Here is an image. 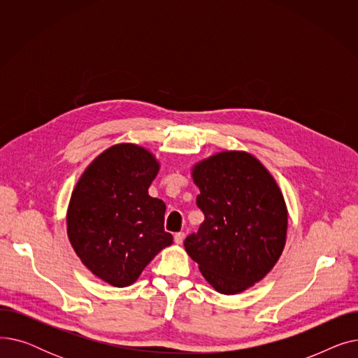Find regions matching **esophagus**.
Listing matches in <instances>:
<instances>
[{"label": "esophagus", "mask_w": 358, "mask_h": 358, "mask_svg": "<svg viewBox=\"0 0 358 358\" xmlns=\"http://www.w3.org/2000/svg\"><path fill=\"white\" fill-rule=\"evenodd\" d=\"M184 236H185V234H184V232H178V234H176V235H174V241H176V243H178V245H181L182 241H184Z\"/></svg>", "instance_id": "1"}]
</instances>
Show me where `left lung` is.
I'll return each mask as SVG.
<instances>
[{"mask_svg": "<svg viewBox=\"0 0 358 358\" xmlns=\"http://www.w3.org/2000/svg\"><path fill=\"white\" fill-rule=\"evenodd\" d=\"M192 176L204 222L185 238V251L216 292L238 294L264 278L285 250V197L268 169L243 150L206 158Z\"/></svg>", "mask_w": 358, "mask_h": 358, "instance_id": "left-lung-1", "label": "left lung"}]
</instances>
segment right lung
I'll return each instance as SVG.
<instances>
[{"instance_id": "1", "label": "right lung", "mask_w": 358, "mask_h": 358, "mask_svg": "<svg viewBox=\"0 0 358 358\" xmlns=\"http://www.w3.org/2000/svg\"><path fill=\"white\" fill-rule=\"evenodd\" d=\"M159 162L135 143L113 145L94 159L72 192L66 232L83 264L115 287L134 285L173 243L164 229L165 203L148 189Z\"/></svg>"}]
</instances>
